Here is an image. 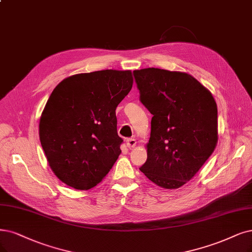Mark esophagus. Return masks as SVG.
Instances as JSON below:
<instances>
[{
  "instance_id": "34e87169",
  "label": "esophagus",
  "mask_w": 252,
  "mask_h": 252,
  "mask_svg": "<svg viewBox=\"0 0 252 252\" xmlns=\"http://www.w3.org/2000/svg\"><path fill=\"white\" fill-rule=\"evenodd\" d=\"M126 146L128 148H132V147H134L136 145V140H135V139H133V138H128V139H126Z\"/></svg>"
}]
</instances>
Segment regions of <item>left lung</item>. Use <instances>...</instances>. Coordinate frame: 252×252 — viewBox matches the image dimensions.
<instances>
[{"label": "left lung", "mask_w": 252, "mask_h": 252, "mask_svg": "<svg viewBox=\"0 0 252 252\" xmlns=\"http://www.w3.org/2000/svg\"><path fill=\"white\" fill-rule=\"evenodd\" d=\"M133 74L139 99L153 115L147 159L140 170L162 188H180L215 150L216 101L188 73L152 67Z\"/></svg>", "instance_id": "1"}]
</instances>
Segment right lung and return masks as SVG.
Returning a JSON list of instances; mask_svg holds the SVG:
<instances>
[{
  "instance_id": "right-lung-1",
  "label": "right lung",
  "mask_w": 252,
  "mask_h": 252,
  "mask_svg": "<svg viewBox=\"0 0 252 252\" xmlns=\"http://www.w3.org/2000/svg\"><path fill=\"white\" fill-rule=\"evenodd\" d=\"M133 86L129 70L74 74L53 90L40 117L39 138L52 170L69 187L101 182L120 155L115 110Z\"/></svg>"
}]
</instances>
